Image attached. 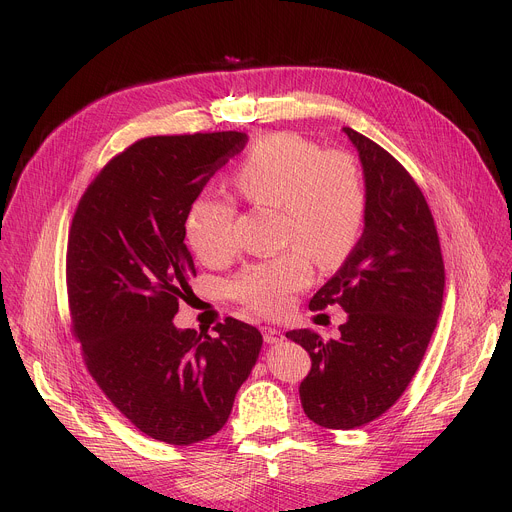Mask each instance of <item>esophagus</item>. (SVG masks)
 Instances as JSON below:
<instances>
[{
	"instance_id": "esophagus-1",
	"label": "esophagus",
	"mask_w": 512,
	"mask_h": 512,
	"mask_svg": "<svg viewBox=\"0 0 512 512\" xmlns=\"http://www.w3.org/2000/svg\"><path fill=\"white\" fill-rule=\"evenodd\" d=\"M261 332H263V340H265L267 344H279V342L283 340V334H281L277 328L263 326V328H261Z\"/></svg>"
}]
</instances>
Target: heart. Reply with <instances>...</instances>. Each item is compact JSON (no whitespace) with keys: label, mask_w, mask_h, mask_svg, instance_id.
<instances>
[{"label":"heart","mask_w":512,"mask_h":512,"mask_svg":"<svg viewBox=\"0 0 512 512\" xmlns=\"http://www.w3.org/2000/svg\"><path fill=\"white\" fill-rule=\"evenodd\" d=\"M235 190L251 204L281 210V237L298 249L247 267L231 285L233 296L265 316L287 308L291 294L310 283L308 255L334 267L356 245L367 190L356 160L342 150H320L300 133L279 131L255 141L233 174ZM235 204L202 194L186 216V233L204 261H221L237 249Z\"/></svg>","instance_id":"b5f03b06"}]
</instances>
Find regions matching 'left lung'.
<instances>
[{"label":"left lung","mask_w":512,"mask_h":512,"mask_svg":"<svg viewBox=\"0 0 512 512\" xmlns=\"http://www.w3.org/2000/svg\"><path fill=\"white\" fill-rule=\"evenodd\" d=\"M367 190L364 229L310 310L338 304L346 322L324 342L310 328L285 336L310 352L300 385L306 415L352 429L383 415L403 395L427 350L444 302V259L429 206L407 170L350 127Z\"/></svg>","instance_id":"obj_1"}]
</instances>
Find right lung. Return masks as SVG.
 <instances>
[{
  "instance_id": "add662e5",
  "label": "right lung",
  "mask_w": 512,
  "mask_h": 512,
  "mask_svg": "<svg viewBox=\"0 0 512 512\" xmlns=\"http://www.w3.org/2000/svg\"><path fill=\"white\" fill-rule=\"evenodd\" d=\"M247 141L243 131L139 139L101 170L72 218L66 285L87 369L139 431L172 446L227 423L263 346L235 318L212 336L172 322L196 275L188 210Z\"/></svg>"
}]
</instances>
